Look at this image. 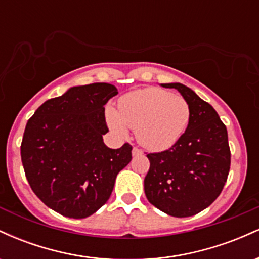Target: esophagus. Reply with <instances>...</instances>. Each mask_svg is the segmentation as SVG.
<instances>
[{"mask_svg":"<svg viewBox=\"0 0 259 259\" xmlns=\"http://www.w3.org/2000/svg\"><path fill=\"white\" fill-rule=\"evenodd\" d=\"M133 157H138V156H141L142 154V151L141 150H139L138 147H134L133 148Z\"/></svg>","mask_w":259,"mask_h":259,"instance_id":"esophagus-1","label":"esophagus"}]
</instances>
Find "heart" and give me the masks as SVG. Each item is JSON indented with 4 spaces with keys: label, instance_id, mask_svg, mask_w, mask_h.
Instances as JSON below:
<instances>
[{
    "label": "heart",
    "instance_id": "1",
    "mask_svg": "<svg viewBox=\"0 0 259 259\" xmlns=\"http://www.w3.org/2000/svg\"><path fill=\"white\" fill-rule=\"evenodd\" d=\"M190 115V106L183 96L157 88L127 94L120 100L118 112L109 107L106 113L113 132L125 136L127 127L135 129L138 141L152 151L167 150L177 144Z\"/></svg>",
    "mask_w": 259,
    "mask_h": 259
}]
</instances>
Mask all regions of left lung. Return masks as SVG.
Listing matches in <instances>:
<instances>
[{
    "label": "left lung",
    "instance_id": "left-lung-1",
    "mask_svg": "<svg viewBox=\"0 0 259 259\" xmlns=\"http://www.w3.org/2000/svg\"><path fill=\"white\" fill-rule=\"evenodd\" d=\"M177 89L190 106L185 133L169 150L147 154L145 177L148 202L168 215L185 218L213 203L230 169L228 132L218 113L194 90L180 82L160 84Z\"/></svg>",
    "mask_w": 259,
    "mask_h": 259
}]
</instances>
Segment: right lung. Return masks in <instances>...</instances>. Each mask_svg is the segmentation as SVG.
I'll return each instance as SVG.
<instances>
[{
  "label": "right lung",
  "instance_id": "1",
  "mask_svg": "<svg viewBox=\"0 0 259 259\" xmlns=\"http://www.w3.org/2000/svg\"><path fill=\"white\" fill-rule=\"evenodd\" d=\"M118 94L107 82L73 86L47 100L28 120L20 154L35 195L55 212L81 219L108 201L133 147L106 146L105 105Z\"/></svg>",
  "mask_w": 259,
  "mask_h": 259
}]
</instances>
